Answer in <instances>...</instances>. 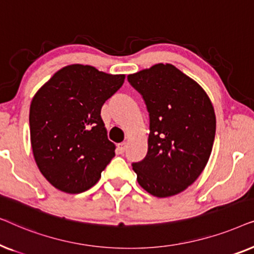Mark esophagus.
I'll return each mask as SVG.
<instances>
[{
	"label": "esophagus",
	"instance_id": "esophagus-1",
	"mask_svg": "<svg viewBox=\"0 0 254 254\" xmlns=\"http://www.w3.org/2000/svg\"><path fill=\"white\" fill-rule=\"evenodd\" d=\"M126 148H127V143H126V142H123V143H119V144L117 145L118 152H119V154H124L125 150H126Z\"/></svg>",
	"mask_w": 254,
	"mask_h": 254
}]
</instances>
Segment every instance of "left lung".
Returning a JSON list of instances; mask_svg holds the SVG:
<instances>
[{
	"mask_svg": "<svg viewBox=\"0 0 254 254\" xmlns=\"http://www.w3.org/2000/svg\"><path fill=\"white\" fill-rule=\"evenodd\" d=\"M150 118L148 152L133 163L137 183L157 197L176 195L195 182L213 149L216 117L209 97L173 64L128 75Z\"/></svg>",
	"mask_w": 254,
	"mask_h": 254,
	"instance_id": "obj_1",
	"label": "left lung"
}]
</instances>
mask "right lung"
I'll return each instance as SVG.
<instances>
[{"label": "right lung", "instance_id": "right-lung-1", "mask_svg": "<svg viewBox=\"0 0 254 254\" xmlns=\"http://www.w3.org/2000/svg\"><path fill=\"white\" fill-rule=\"evenodd\" d=\"M91 65L70 64L38 90L30 106V136L38 168L55 189L82 193L98 182L116 155L100 117L124 84Z\"/></svg>", "mask_w": 254, "mask_h": 254}]
</instances>
